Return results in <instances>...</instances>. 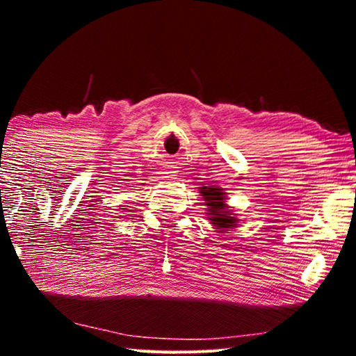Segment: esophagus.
<instances>
[{"instance_id": "obj_1", "label": "esophagus", "mask_w": 356, "mask_h": 356, "mask_svg": "<svg viewBox=\"0 0 356 356\" xmlns=\"http://www.w3.org/2000/svg\"><path fill=\"white\" fill-rule=\"evenodd\" d=\"M166 179H171V177H170V176H166Z\"/></svg>"}]
</instances>
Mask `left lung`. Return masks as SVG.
I'll return each instance as SVG.
<instances>
[{
  "mask_svg": "<svg viewBox=\"0 0 356 356\" xmlns=\"http://www.w3.org/2000/svg\"><path fill=\"white\" fill-rule=\"evenodd\" d=\"M200 193L202 200L206 201L209 220L215 229H218V232L231 231V229L237 227L238 220L236 218V213H232L231 207L226 204V193L222 191V188H218V186H200Z\"/></svg>",
  "mask_w": 356,
  "mask_h": 356,
  "instance_id": "left-lung-1",
  "label": "left lung"
}]
</instances>
